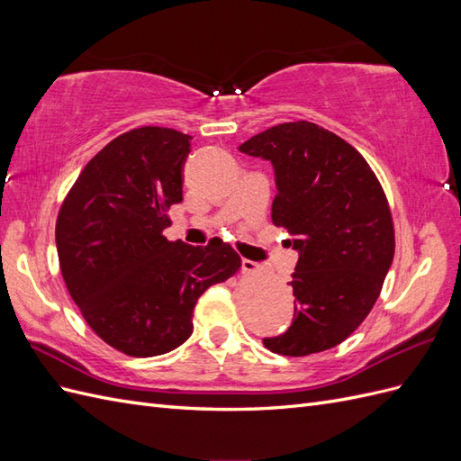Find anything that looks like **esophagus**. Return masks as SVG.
<instances>
[{
    "label": "esophagus",
    "mask_w": 461,
    "mask_h": 461,
    "mask_svg": "<svg viewBox=\"0 0 461 461\" xmlns=\"http://www.w3.org/2000/svg\"><path fill=\"white\" fill-rule=\"evenodd\" d=\"M258 267H259V265H258L256 261H252V259H242V271H244V273H254Z\"/></svg>",
    "instance_id": "obj_1"
}]
</instances>
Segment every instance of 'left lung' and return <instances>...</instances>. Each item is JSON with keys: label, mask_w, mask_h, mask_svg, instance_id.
I'll list each match as a JSON object with an SVG mask.
<instances>
[{"label": "left lung", "mask_w": 461, "mask_h": 461, "mask_svg": "<svg viewBox=\"0 0 461 461\" xmlns=\"http://www.w3.org/2000/svg\"><path fill=\"white\" fill-rule=\"evenodd\" d=\"M271 161L276 196L271 219L298 252L292 273L294 319L267 350L310 356L361 325L381 294L394 258L384 192L361 153L315 122H283L239 146Z\"/></svg>", "instance_id": "8db88e82"}]
</instances>
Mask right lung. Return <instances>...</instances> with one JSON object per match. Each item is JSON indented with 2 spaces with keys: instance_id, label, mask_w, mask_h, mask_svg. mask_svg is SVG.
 Segmentation results:
<instances>
[{
  "instance_id": "add662e5",
  "label": "right lung",
  "mask_w": 461,
  "mask_h": 461,
  "mask_svg": "<svg viewBox=\"0 0 461 461\" xmlns=\"http://www.w3.org/2000/svg\"><path fill=\"white\" fill-rule=\"evenodd\" d=\"M192 136L140 127L88 161L61 205L55 244L68 294L115 350L151 357L192 334L198 298L240 267L230 244L169 242Z\"/></svg>"
}]
</instances>
